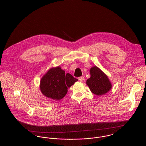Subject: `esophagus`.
<instances>
[{
  "label": "esophagus",
  "instance_id": "esophagus-1",
  "mask_svg": "<svg viewBox=\"0 0 146 146\" xmlns=\"http://www.w3.org/2000/svg\"><path fill=\"white\" fill-rule=\"evenodd\" d=\"M78 79H79V80L80 82H83L84 80V78L83 76L79 77V78H78Z\"/></svg>",
  "mask_w": 146,
  "mask_h": 146
}]
</instances>
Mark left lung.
Instances as JSON below:
<instances>
[{
  "label": "left lung",
  "instance_id": "1",
  "mask_svg": "<svg viewBox=\"0 0 146 146\" xmlns=\"http://www.w3.org/2000/svg\"><path fill=\"white\" fill-rule=\"evenodd\" d=\"M90 78L86 84L90 91L97 96H102L108 92L112 88V84L107 75L97 66H93L90 69Z\"/></svg>",
  "mask_w": 146,
  "mask_h": 146
}]
</instances>
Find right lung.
<instances>
[{
  "label": "right lung",
  "instance_id": "obj_1",
  "mask_svg": "<svg viewBox=\"0 0 146 146\" xmlns=\"http://www.w3.org/2000/svg\"><path fill=\"white\" fill-rule=\"evenodd\" d=\"M78 80L69 73L66 74L58 66L50 68L43 75L40 80V90L47 98L59 101L66 96L68 88Z\"/></svg>",
  "mask_w": 146,
  "mask_h": 146
}]
</instances>
